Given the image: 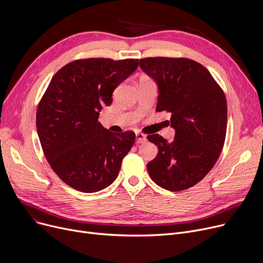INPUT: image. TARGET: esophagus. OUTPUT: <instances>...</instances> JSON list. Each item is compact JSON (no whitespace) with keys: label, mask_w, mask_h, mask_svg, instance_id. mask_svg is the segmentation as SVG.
Returning <instances> with one entry per match:
<instances>
[{"label":"esophagus","mask_w":263,"mask_h":263,"mask_svg":"<svg viewBox=\"0 0 263 263\" xmlns=\"http://www.w3.org/2000/svg\"><path fill=\"white\" fill-rule=\"evenodd\" d=\"M146 141V135H144L143 133H136V144H143Z\"/></svg>","instance_id":"obj_1"}]
</instances>
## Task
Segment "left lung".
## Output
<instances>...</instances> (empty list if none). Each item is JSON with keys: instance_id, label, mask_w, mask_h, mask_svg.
Returning a JSON list of instances; mask_svg holds the SVG:
<instances>
[{"instance_id": "1", "label": "left lung", "mask_w": 263, "mask_h": 263, "mask_svg": "<svg viewBox=\"0 0 263 263\" xmlns=\"http://www.w3.org/2000/svg\"><path fill=\"white\" fill-rule=\"evenodd\" d=\"M142 70L158 85L157 112L172 113L175 139L148 135L158 146L157 157L147 164L151 179L172 192L183 191L205 177L224 146L227 102L208 69L189 59L147 58Z\"/></svg>"}]
</instances>
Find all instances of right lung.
<instances>
[{
    "label": "right lung",
    "mask_w": 263,
    "mask_h": 263,
    "mask_svg": "<svg viewBox=\"0 0 263 263\" xmlns=\"http://www.w3.org/2000/svg\"><path fill=\"white\" fill-rule=\"evenodd\" d=\"M137 66L133 59L71 62L54 74L41 98L36 114L41 147L54 173L74 190L95 193L117 178L135 133L109 132L98 118Z\"/></svg>",
    "instance_id": "obj_1"
}]
</instances>
